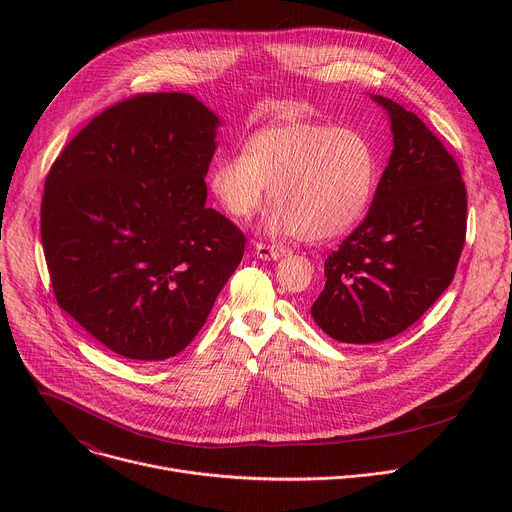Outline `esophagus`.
Returning <instances> with one entry per match:
<instances>
[{"mask_svg": "<svg viewBox=\"0 0 512 512\" xmlns=\"http://www.w3.org/2000/svg\"><path fill=\"white\" fill-rule=\"evenodd\" d=\"M283 249L275 247V245H265V243H255V255L259 259H277L281 257Z\"/></svg>", "mask_w": 512, "mask_h": 512, "instance_id": "obj_1", "label": "esophagus"}]
</instances>
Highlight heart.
<instances>
[{
    "instance_id": "1",
    "label": "heart",
    "mask_w": 512,
    "mask_h": 512,
    "mask_svg": "<svg viewBox=\"0 0 512 512\" xmlns=\"http://www.w3.org/2000/svg\"><path fill=\"white\" fill-rule=\"evenodd\" d=\"M206 180L237 221H249L271 194L273 233L328 241L367 212L377 186V156L354 129L298 119L251 133L243 154L214 162Z\"/></svg>"
}]
</instances>
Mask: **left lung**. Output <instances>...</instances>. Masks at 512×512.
I'll list each match as a JSON object with an SVG mask.
<instances>
[{"label": "left lung", "mask_w": 512, "mask_h": 512, "mask_svg": "<svg viewBox=\"0 0 512 512\" xmlns=\"http://www.w3.org/2000/svg\"><path fill=\"white\" fill-rule=\"evenodd\" d=\"M393 154L364 221L324 263L312 306L334 340L373 344L415 324L452 283L468 221L466 184L454 156L411 111L387 97Z\"/></svg>", "instance_id": "obj_1"}]
</instances>
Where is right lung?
<instances>
[{
    "label": "right lung",
    "mask_w": 512,
    "mask_h": 512,
    "mask_svg": "<svg viewBox=\"0 0 512 512\" xmlns=\"http://www.w3.org/2000/svg\"><path fill=\"white\" fill-rule=\"evenodd\" d=\"M218 117L186 93H141L93 117L54 160L40 206L58 306L111 352H182L245 253L206 206Z\"/></svg>",
    "instance_id": "add662e5"
}]
</instances>
